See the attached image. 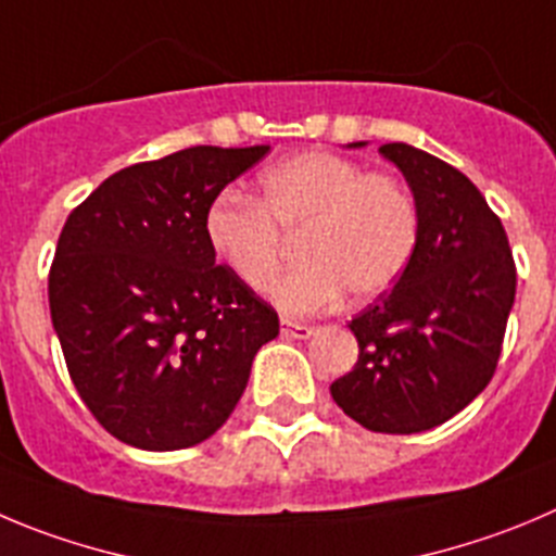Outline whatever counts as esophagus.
I'll return each mask as SVG.
<instances>
[{"instance_id":"1","label":"esophagus","mask_w":556,"mask_h":556,"mask_svg":"<svg viewBox=\"0 0 556 556\" xmlns=\"http://www.w3.org/2000/svg\"><path fill=\"white\" fill-rule=\"evenodd\" d=\"M313 334V326L299 324V320L282 318V337H293V340H307Z\"/></svg>"}]
</instances>
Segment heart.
I'll return each mask as SVG.
<instances>
[{"mask_svg":"<svg viewBox=\"0 0 556 556\" xmlns=\"http://www.w3.org/2000/svg\"><path fill=\"white\" fill-rule=\"evenodd\" d=\"M219 266L261 293L277 279L288 241L299 238L302 266L274 290L290 315H309L342 299L372 302L412 263L419 214L412 191L392 175L367 173L359 161L304 150L268 167L257 200L222 191L202 219Z\"/></svg>","mask_w":556,"mask_h":556,"instance_id":"1","label":"heart"}]
</instances>
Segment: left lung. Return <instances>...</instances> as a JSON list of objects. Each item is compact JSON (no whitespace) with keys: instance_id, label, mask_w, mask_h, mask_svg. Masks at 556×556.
I'll list each match as a JSON object with an SVG mask.
<instances>
[{"instance_id":"1","label":"left lung","mask_w":556,"mask_h":556,"mask_svg":"<svg viewBox=\"0 0 556 556\" xmlns=\"http://www.w3.org/2000/svg\"><path fill=\"white\" fill-rule=\"evenodd\" d=\"M378 153L412 186L419 241L392 290L349 324L359 362L331 383V397L367 430L422 433L489 387L516 299V263L500 216L464 173L406 142Z\"/></svg>"}]
</instances>
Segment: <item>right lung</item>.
<instances>
[{
  "instance_id": "add662e5",
  "label": "right lung",
  "mask_w": 556,
  "mask_h": 556,
  "mask_svg": "<svg viewBox=\"0 0 556 556\" xmlns=\"http://www.w3.org/2000/svg\"><path fill=\"white\" fill-rule=\"evenodd\" d=\"M268 144L178 150L103 180L56 241L51 324L92 417L167 453L214 435L279 318L216 263L202 219Z\"/></svg>"
}]
</instances>
